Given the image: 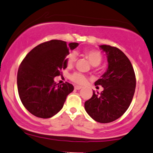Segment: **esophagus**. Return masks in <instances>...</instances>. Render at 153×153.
Returning a JSON list of instances; mask_svg holds the SVG:
<instances>
[{
    "label": "esophagus",
    "instance_id": "34e87169",
    "mask_svg": "<svg viewBox=\"0 0 153 153\" xmlns=\"http://www.w3.org/2000/svg\"><path fill=\"white\" fill-rule=\"evenodd\" d=\"M81 88H82V86H78V85H76V86H75V89H76V90L81 89Z\"/></svg>",
    "mask_w": 153,
    "mask_h": 153
}]
</instances>
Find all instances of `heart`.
Returning <instances> with one entry per match:
<instances>
[{
	"instance_id": "heart-1",
	"label": "heart",
	"mask_w": 153,
	"mask_h": 153,
	"mask_svg": "<svg viewBox=\"0 0 153 153\" xmlns=\"http://www.w3.org/2000/svg\"><path fill=\"white\" fill-rule=\"evenodd\" d=\"M84 56H86L89 61V62L92 66H98L102 62V55L100 52L96 50H87L84 51ZM77 55L75 52L69 53L66 56V61L69 67H71L73 64L76 62ZM70 79L74 83H78V84H83L86 81V78L84 75L81 72H75L70 75Z\"/></svg>"
}]
</instances>
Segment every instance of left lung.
<instances>
[{"label":"left lung","mask_w":153,"mask_h":153,"mask_svg":"<svg viewBox=\"0 0 153 153\" xmlns=\"http://www.w3.org/2000/svg\"><path fill=\"white\" fill-rule=\"evenodd\" d=\"M100 48L105 52L108 67L94 85L104 89L100 94L93 91L84 106L93 120L108 123L120 118L129 108L136 89V75L128 58L119 48L106 45Z\"/></svg>","instance_id":"obj_1"}]
</instances>
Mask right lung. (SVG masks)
<instances>
[{
	"label": "right lung",
	"instance_id": "right-lung-1",
	"mask_svg": "<svg viewBox=\"0 0 153 153\" xmlns=\"http://www.w3.org/2000/svg\"><path fill=\"white\" fill-rule=\"evenodd\" d=\"M78 45L53 39L35 47L22 60L17 72V89L22 105L30 114L47 119L63 108L74 87L67 82L59 85L54 78L67 68L66 56Z\"/></svg>",
	"mask_w": 153,
	"mask_h": 153
}]
</instances>
